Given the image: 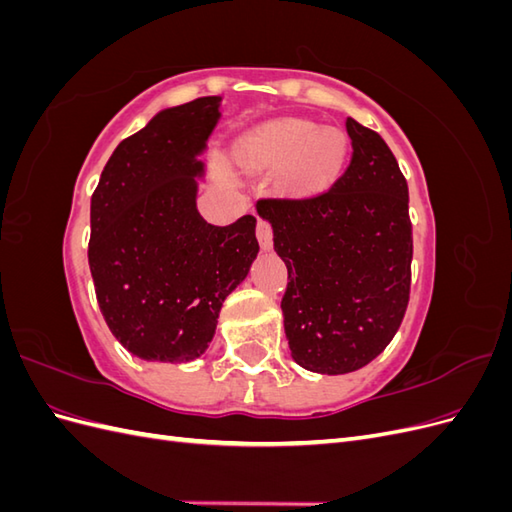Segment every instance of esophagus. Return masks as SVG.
I'll list each match as a JSON object with an SVG mask.
<instances>
[{"instance_id": "esophagus-1", "label": "esophagus", "mask_w": 512, "mask_h": 512, "mask_svg": "<svg viewBox=\"0 0 512 512\" xmlns=\"http://www.w3.org/2000/svg\"><path fill=\"white\" fill-rule=\"evenodd\" d=\"M256 237H258V243L262 250H271L273 247V230H271V224L265 222V220H258L256 224Z\"/></svg>"}]
</instances>
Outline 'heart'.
Here are the masks:
<instances>
[{
  "label": "heart",
  "instance_id": "heart-1",
  "mask_svg": "<svg viewBox=\"0 0 512 512\" xmlns=\"http://www.w3.org/2000/svg\"><path fill=\"white\" fill-rule=\"evenodd\" d=\"M350 141L337 128L284 117L262 123L241 141V160L252 170H280L282 185L292 194H320L342 173Z\"/></svg>",
  "mask_w": 512,
  "mask_h": 512
}]
</instances>
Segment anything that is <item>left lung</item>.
Listing matches in <instances>:
<instances>
[{
	"instance_id": "obj_1",
	"label": "left lung",
	"mask_w": 512,
	"mask_h": 512,
	"mask_svg": "<svg viewBox=\"0 0 512 512\" xmlns=\"http://www.w3.org/2000/svg\"><path fill=\"white\" fill-rule=\"evenodd\" d=\"M346 130L352 162L329 192L262 200L288 269L282 314L290 354L327 376L374 361L395 337L410 294L408 183L380 134L352 117Z\"/></svg>"
}]
</instances>
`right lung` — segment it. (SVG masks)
I'll use <instances>...</instances> for the list:
<instances>
[{"label": "right lung", "instance_id": "1", "mask_svg": "<svg viewBox=\"0 0 512 512\" xmlns=\"http://www.w3.org/2000/svg\"><path fill=\"white\" fill-rule=\"evenodd\" d=\"M220 96L153 115L121 141L91 196L89 269L117 342L143 361L203 354L228 294L258 256L256 218L213 226L196 209Z\"/></svg>", "mask_w": 512, "mask_h": 512}]
</instances>
